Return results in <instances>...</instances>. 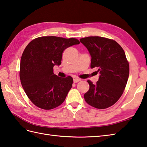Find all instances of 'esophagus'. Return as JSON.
Instances as JSON below:
<instances>
[{
	"instance_id": "esophagus-1",
	"label": "esophagus",
	"mask_w": 147,
	"mask_h": 147,
	"mask_svg": "<svg viewBox=\"0 0 147 147\" xmlns=\"http://www.w3.org/2000/svg\"><path fill=\"white\" fill-rule=\"evenodd\" d=\"M80 80H81V79H79V78H74V83H77L78 82L80 81Z\"/></svg>"
}]
</instances>
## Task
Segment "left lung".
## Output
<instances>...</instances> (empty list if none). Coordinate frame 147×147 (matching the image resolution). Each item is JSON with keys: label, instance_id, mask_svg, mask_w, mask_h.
Instances as JSON below:
<instances>
[{"label": "left lung", "instance_id": "1", "mask_svg": "<svg viewBox=\"0 0 147 147\" xmlns=\"http://www.w3.org/2000/svg\"><path fill=\"white\" fill-rule=\"evenodd\" d=\"M91 56V68L100 73L94 84L88 80L89 91L84 99L89 105L105 109L114 105L121 98L126 86L129 65L124 51L116 41L94 36L80 39Z\"/></svg>", "mask_w": 147, "mask_h": 147}]
</instances>
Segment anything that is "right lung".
<instances>
[{"label": "right lung", "mask_w": 147, "mask_h": 147, "mask_svg": "<svg viewBox=\"0 0 147 147\" xmlns=\"http://www.w3.org/2000/svg\"><path fill=\"white\" fill-rule=\"evenodd\" d=\"M79 43L75 38L45 36L26 46L21 58L20 78L26 94L35 106L51 110L63 103L73 79L58 77L53 73V67L61 65L65 49Z\"/></svg>", "instance_id": "obj_1"}]
</instances>
